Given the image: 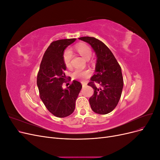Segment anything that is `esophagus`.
<instances>
[{"label":"esophagus","instance_id":"34e87169","mask_svg":"<svg viewBox=\"0 0 160 160\" xmlns=\"http://www.w3.org/2000/svg\"><path fill=\"white\" fill-rule=\"evenodd\" d=\"M82 85H83V87H85V86H86L87 85V83H84V82H82Z\"/></svg>","mask_w":160,"mask_h":160}]
</instances>
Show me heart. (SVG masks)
Masks as SVG:
<instances>
[{"mask_svg": "<svg viewBox=\"0 0 160 160\" xmlns=\"http://www.w3.org/2000/svg\"><path fill=\"white\" fill-rule=\"evenodd\" d=\"M75 51L78 52L80 55L83 57L85 59H88L91 57L92 51L90 47L83 42L77 43L74 46ZM72 53L69 50H65L62 54V61L66 68L69 70L72 69L71 64ZM91 75V71L89 69H76L72 72L71 76L72 79H79L85 80L89 78Z\"/></svg>", "mask_w": 160, "mask_h": 160, "instance_id": "obj_1", "label": "heart"}]
</instances>
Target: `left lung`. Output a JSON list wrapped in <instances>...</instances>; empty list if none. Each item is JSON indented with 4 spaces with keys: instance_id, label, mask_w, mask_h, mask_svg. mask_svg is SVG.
<instances>
[{
    "instance_id": "left-lung-1",
    "label": "left lung",
    "mask_w": 160,
    "mask_h": 160,
    "mask_svg": "<svg viewBox=\"0 0 160 160\" xmlns=\"http://www.w3.org/2000/svg\"><path fill=\"white\" fill-rule=\"evenodd\" d=\"M79 39L89 43L98 57L95 73L88 84L94 91L89 98L91 108L96 113L108 114L115 108L122 95L123 87L122 68L112 52L102 41L91 37H80ZM96 84L100 85L99 88H96Z\"/></svg>"
}]
</instances>
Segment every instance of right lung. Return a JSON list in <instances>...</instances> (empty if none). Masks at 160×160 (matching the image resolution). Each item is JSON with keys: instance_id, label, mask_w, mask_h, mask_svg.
<instances>
[{"instance_id": "add662e5", "label": "right lung", "mask_w": 160, "mask_h": 160, "mask_svg": "<svg viewBox=\"0 0 160 160\" xmlns=\"http://www.w3.org/2000/svg\"><path fill=\"white\" fill-rule=\"evenodd\" d=\"M75 40L69 38L52 42L44 53L38 72L37 84L40 98L48 111L57 118H65L73 112L82 88L80 82L75 80L67 89L62 88L64 83L71 81V77L66 79L62 54L66 47Z\"/></svg>"}]
</instances>
